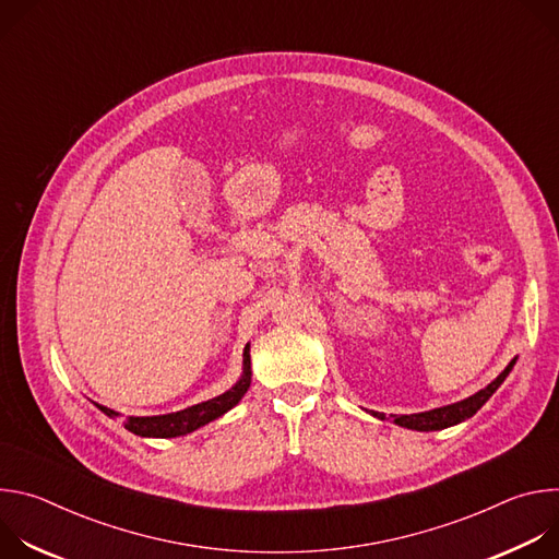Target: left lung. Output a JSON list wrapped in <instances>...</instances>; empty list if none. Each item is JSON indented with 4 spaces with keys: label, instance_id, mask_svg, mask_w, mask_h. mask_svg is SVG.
<instances>
[{
    "label": "left lung",
    "instance_id": "left-lung-1",
    "mask_svg": "<svg viewBox=\"0 0 559 559\" xmlns=\"http://www.w3.org/2000/svg\"><path fill=\"white\" fill-rule=\"evenodd\" d=\"M515 365V358L507 365V369L491 382L487 384L485 389H480L477 393L468 395L466 401H460L455 405H447V407H440V409H431V412H423V414H412V416H397L393 418L395 425H401L405 429H416V431H440V429H447V427H453L457 423H464L466 418H471L473 414H477V409H480L489 397L496 393V389L504 382V378L511 373ZM371 416L376 418H384L382 414L378 412H371Z\"/></svg>",
    "mask_w": 559,
    "mask_h": 559
}]
</instances>
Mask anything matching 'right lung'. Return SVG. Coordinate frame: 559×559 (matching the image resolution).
Wrapping results in <instances>:
<instances>
[{"instance_id":"obj_1","label":"right lung","mask_w":559,"mask_h":559,"mask_svg":"<svg viewBox=\"0 0 559 559\" xmlns=\"http://www.w3.org/2000/svg\"><path fill=\"white\" fill-rule=\"evenodd\" d=\"M250 345H246V352H243V373H241V380H238L231 389H227L225 393L212 397V401H205V403H199V405H192L183 412H177V414H166V416H130L123 427L128 431H132L134 436H141V438H177V436H186V433H192L197 431L199 427L221 418L223 414H227L231 407L238 405V401L246 395V391L250 389V382H252V369H250ZM106 416L110 418H117L119 414L104 407V405H97Z\"/></svg>"}]
</instances>
